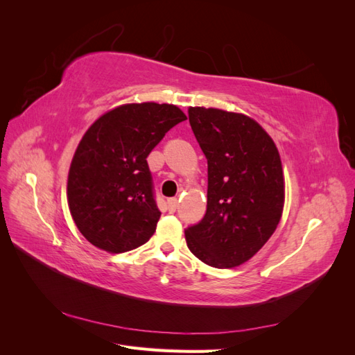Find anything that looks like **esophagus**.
I'll use <instances>...</instances> for the list:
<instances>
[{
	"mask_svg": "<svg viewBox=\"0 0 355 355\" xmlns=\"http://www.w3.org/2000/svg\"><path fill=\"white\" fill-rule=\"evenodd\" d=\"M167 206H168V210L170 211H175L176 207H178V198H170L167 201Z\"/></svg>",
	"mask_w": 355,
	"mask_h": 355,
	"instance_id": "esophagus-1",
	"label": "esophagus"
}]
</instances>
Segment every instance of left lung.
<instances>
[{
  "label": "left lung",
  "instance_id": "left-lung-1",
  "mask_svg": "<svg viewBox=\"0 0 355 355\" xmlns=\"http://www.w3.org/2000/svg\"><path fill=\"white\" fill-rule=\"evenodd\" d=\"M207 158V210L185 231L188 249L213 268H235L259 252L280 223L284 176L272 137L253 118L189 106Z\"/></svg>",
  "mask_w": 355,
  "mask_h": 355
}]
</instances>
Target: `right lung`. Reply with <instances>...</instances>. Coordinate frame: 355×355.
I'll use <instances>...</instances> for the list:
<instances>
[{"label":"right lung","mask_w":355,"mask_h":355,"mask_svg":"<svg viewBox=\"0 0 355 355\" xmlns=\"http://www.w3.org/2000/svg\"><path fill=\"white\" fill-rule=\"evenodd\" d=\"M187 115L176 105L124 103L101 115L71 161L67 197L85 240L108 253L145 244L158 210L146 157Z\"/></svg>","instance_id":"add662e5"}]
</instances>
